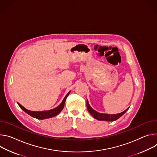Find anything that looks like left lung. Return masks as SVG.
I'll use <instances>...</instances> for the list:
<instances>
[{"label": "left lung", "mask_w": 157, "mask_h": 157, "mask_svg": "<svg viewBox=\"0 0 157 157\" xmlns=\"http://www.w3.org/2000/svg\"><path fill=\"white\" fill-rule=\"evenodd\" d=\"M86 107H87V110L88 111L90 112V113L97 120H105V121H115L116 120H117L118 118H119L120 117L122 116L128 109H127L125 111L119 113H117V114H113V115H111V114H106V113H98L97 111L94 110L89 105L88 100H86Z\"/></svg>", "instance_id": "obj_1"}]
</instances>
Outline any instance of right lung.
Returning a JSON list of instances; mask_svg holds the SVG:
<instances>
[{
	"label": "right lung",
	"mask_w": 157,
	"mask_h": 157,
	"mask_svg": "<svg viewBox=\"0 0 157 157\" xmlns=\"http://www.w3.org/2000/svg\"><path fill=\"white\" fill-rule=\"evenodd\" d=\"M70 92V91L65 97V98H63V100H62V103L60 104V105H59L57 107L52 109L50 110H47V111H40V112H33V111H30L29 110L27 109H26L25 108H24L22 105H21L19 103H18L19 106L27 114H29V115H30L32 117H34L37 119H40V120H43V119H46V118H51V117H54L56 115H57L63 109L64 105H65V100L67 98V97L68 96Z\"/></svg>",
	"instance_id": "obj_1"
}]
</instances>
